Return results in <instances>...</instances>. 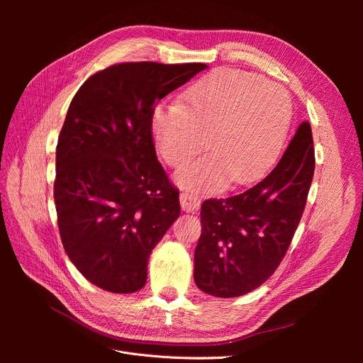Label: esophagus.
Returning <instances> with one entry per match:
<instances>
[{"label":"esophagus","instance_id":"34e87169","mask_svg":"<svg viewBox=\"0 0 363 363\" xmlns=\"http://www.w3.org/2000/svg\"><path fill=\"white\" fill-rule=\"evenodd\" d=\"M200 196L195 195L192 192H182L180 194V204H182V208L186 212H195L196 208L200 207Z\"/></svg>","mask_w":363,"mask_h":363}]
</instances>
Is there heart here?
Instances as JSON below:
<instances>
[{"instance_id": "1", "label": "heart", "mask_w": 363, "mask_h": 363, "mask_svg": "<svg viewBox=\"0 0 363 363\" xmlns=\"http://www.w3.org/2000/svg\"><path fill=\"white\" fill-rule=\"evenodd\" d=\"M292 101L281 86L239 69L203 77L179 101L162 103L151 115L162 159L180 168L206 147L212 151L177 174L192 191L213 192L230 183L245 184L265 172L286 140Z\"/></svg>"}]
</instances>
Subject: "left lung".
<instances>
[{
  "label": "left lung",
  "mask_w": 363,
  "mask_h": 363,
  "mask_svg": "<svg viewBox=\"0 0 363 363\" xmlns=\"http://www.w3.org/2000/svg\"><path fill=\"white\" fill-rule=\"evenodd\" d=\"M315 171L312 128L303 123L265 179L228 199L201 206L194 280L203 292L233 298L265 283L300 224Z\"/></svg>",
  "instance_id": "left-lung-1"
}]
</instances>
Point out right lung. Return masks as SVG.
I'll use <instances>...</instances> for the list:
<instances>
[{
	"label": "right lung",
	"instance_id": "obj_1",
	"mask_svg": "<svg viewBox=\"0 0 363 363\" xmlns=\"http://www.w3.org/2000/svg\"><path fill=\"white\" fill-rule=\"evenodd\" d=\"M204 63L112 65L72 98L56 150L57 224L65 251L95 286L131 294L180 215L179 189L157 160L155 106Z\"/></svg>",
	"mask_w": 363,
	"mask_h": 363
}]
</instances>
